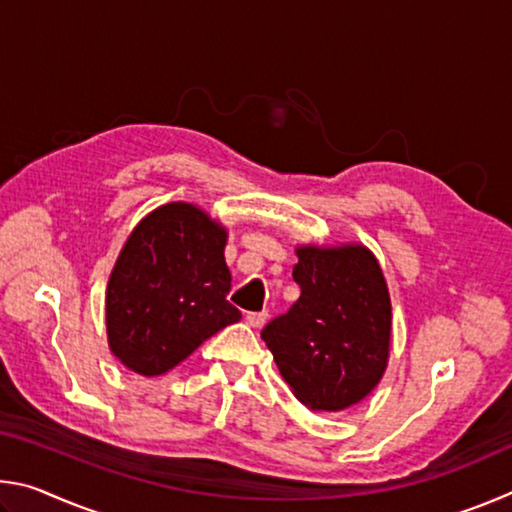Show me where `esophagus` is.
Instances as JSON below:
<instances>
[{
	"instance_id": "1",
	"label": "esophagus",
	"mask_w": 512,
	"mask_h": 512,
	"mask_svg": "<svg viewBox=\"0 0 512 512\" xmlns=\"http://www.w3.org/2000/svg\"><path fill=\"white\" fill-rule=\"evenodd\" d=\"M266 320H268V314H266V311H259V314H246V323H248L250 327H255V329L264 327Z\"/></svg>"
}]
</instances>
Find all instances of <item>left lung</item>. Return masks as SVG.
Returning a JSON list of instances; mask_svg holds the SVG:
<instances>
[{"instance_id":"8db88e82","label":"left lung","mask_w":512,"mask_h":512,"mask_svg":"<svg viewBox=\"0 0 512 512\" xmlns=\"http://www.w3.org/2000/svg\"><path fill=\"white\" fill-rule=\"evenodd\" d=\"M300 298L262 329L280 375L311 411H343L375 391L391 354V296L361 244L296 248Z\"/></svg>"}]
</instances>
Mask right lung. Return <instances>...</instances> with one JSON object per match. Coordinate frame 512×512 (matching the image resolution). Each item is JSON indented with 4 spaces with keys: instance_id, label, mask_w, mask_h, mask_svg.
Wrapping results in <instances>:
<instances>
[{
    "instance_id": "1",
    "label": "right lung",
    "mask_w": 512,
    "mask_h": 512,
    "mask_svg": "<svg viewBox=\"0 0 512 512\" xmlns=\"http://www.w3.org/2000/svg\"><path fill=\"white\" fill-rule=\"evenodd\" d=\"M225 241L219 221L183 201L155 207L135 225L106 289L108 345L128 370L164 375L241 318L225 300Z\"/></svg>"
}]
</instances>
